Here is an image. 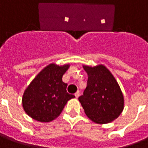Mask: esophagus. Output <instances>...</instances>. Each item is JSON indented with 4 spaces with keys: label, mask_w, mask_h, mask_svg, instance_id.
I'll list each match as a JSON object with an SVG mask.
<instances>
[{
    "label": "esophagus",
    "mask_w": 148,
    "mask_h": 148,
    "mask_svg": "<svg viewBox=\"0 0 148 148\" xmlns=\"http://www.w3.org/2000/svg\"><path fill=\"white\" fill-rule=\"evenodd\" d=\"M74 96H75V97L77 99L78 97H79V96H80V92H79V91H77L76 93H74Z\"/></svg>",
    "instance_id": "obj_1"
}]
</instances>
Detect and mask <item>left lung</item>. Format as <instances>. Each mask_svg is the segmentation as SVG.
Listing matches in <instances>:
<instances>
[{
	"label": "left lung",
	"mask_w": 148,
	"mask_h": 148,
	"mask_svg": "<svg viewBox=\"0 0 148 148\" xmlns=\"http://www.w3.org/2000/svg\"><path fill=\"white\" fill-rule=\"evenodd\" d=\"M88 74L84 94L78 99L86 116L97 124H107L117 119L125 106L124 96L111 71L103 64H83Z\"/></svg>",
	"instance_id": "1"
}]
</instances>
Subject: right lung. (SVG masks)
I'll return each instance as SVG.
<instances>
[{
	"label": "right lung",
	"instance_id": "add662e5",
	"mask_svg": "<svg viewBox=\"0 0 148 148\" xmlns=\"http://www.w3.org/2000/svg\"><path fill=\"white\" fill-rule=\"evenodd\" d=\"M69 67L70 64H49L31 81L22 97L23 108L29 117L40 122H51L75 97L67 93L68 84L62 81Z\"/></svg>",
	"mask_w": 148,
	"mask_h": 148
}]
</instances>
